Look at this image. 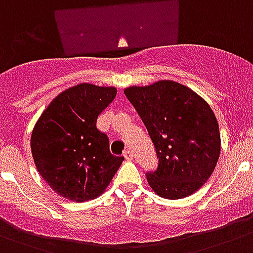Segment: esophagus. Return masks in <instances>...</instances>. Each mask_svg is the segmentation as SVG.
I'll list each match as a JSON object with an SVG mask.
<instances>
[{
  "instance_id": "1",
  "label": "esophagus",
  "mask_w": 253,
  "mask_h": 253,
  "mask_svg": "<svg viewBox=\"0 0 253 253\" xmlns=\"http://www.w3.org/2000/svg\"><path fill=\"white\" fill-rule=\"evenodd\" d=\"M123 156H125V159H126V160H128V162H131V160H132V158H134V155H132V152H131L130 150L125 151V152H123Z\"/></svg>"
}]
</instances>
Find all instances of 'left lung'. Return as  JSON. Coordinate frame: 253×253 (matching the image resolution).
<instances>
[{
	"instance_id": "1",
	"label": "left lung",
	"mask_w": 253,
	"mask_h": 253,
	"mask_svg": "<svg viewBox=\"0 0 253 253\" xmlns=\"http://www.w3.org/2000/svg\"><path fill=\"white\" fill-rule=\"evenodd\" d=\"M125 94L156 148L158 169L147 173L151 189L168 200L196 193L211 176L220 154L211 107L196 91L170 80L126 87Z\"/></svg>"
}]
</instances>
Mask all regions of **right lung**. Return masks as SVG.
<instances>
[{"instance_id":"1","label":"right lung","mask_w":253,"mask_h":253,"mask_svg":"<svg viewBox=\"0 0 253 253\" xmlns=\"http://www.w3.org/2000/svg\"><path fill=\"white\" fill-rule=\"evenodd\" d=\"M117 95L114 86L79 84L51 101L34 126L31 154L53 192L75 202L105 192L123 162L109 150L97 118Z\"/></svg>"}]
</instances>
